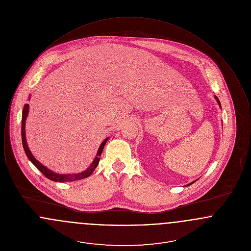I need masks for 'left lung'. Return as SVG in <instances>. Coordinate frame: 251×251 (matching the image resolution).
Returning <instances> with one entry per match:
<instances>
[{
  "label": "left lung",
  "instance_id": "obj_1",
  "mask_svg": "<svg viewBox=\"0 0 251 251\" xmlns=\"http://www.w3.org/2000/svg\"><path fill=\"white\" fill-rule=\"evenodd\" d=\"M215 100H216V101H217V103H218V104H219V106H220V107H221V104H220V101H219V100H218V98H217V97H216V96H215ZM195 181H196V180H194V181H192V182H190V183H189V184H187V185H186V186H188V185H191L192 183H194V182H195Z\"/></svg>",
  "mask_w": 251,
  "mask_h": 251
}]
</instances>
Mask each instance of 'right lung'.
Listing matches in <instances>:
<instances>
[{
	"label": "right lung",
	"instance_id": "obj_1",
	"mask_svg": "<svg viewBox=\"0 0 251 251\" xmlns=\"http://www.w3.org/2000/svg\"><path fill=\"white\" fill-rule=\"evenodd\" d=\"M31 99V97L29 98V100ZM29 112V104L26 103L24 105V110H23V119H22V140H23V146H24V151L26 153V155L28 157V159L35 165V167L47 178V179L53 180V181H59V182H66V181H74V180H79V179H85L87 177H89L93 171L95 170L96 167L99 165L100 162V157L101 155V152L103 151V148L105 146V144L107 142L108 138L104 139L103 142L100 144L97 155H96L94 161L92 162V164L90 165V167H88L86 170H84L81 173H76V174H58L55 173L53 171H51L50 169H49L46 167H44L42 164H40L34 155L32 154V152L30 151L28 145L26 142V136H25V121H26V118Z\"/></svg>",
	"mask_w": 251,
	"mask_h": 251
}]
</instances>
